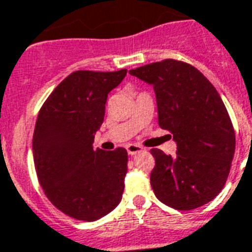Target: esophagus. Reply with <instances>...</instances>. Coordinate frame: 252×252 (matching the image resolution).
<instances>
[{
    "label": "esophagus",
    "mask_w": 252,
    "mask_h": 252,
    "mask_svg": "<svg viewBox=\"0 0 252 252\" xmlns=\"http://www.w3.org/2000/svg\"><path fill=\"white\" fill-rule=\"evenodd\" d=\"M144 148L140 147V145H136V144H128L126 145V152H128V155L130 156H133L136 153H140V152H143Z\"/></svg>",
    "instance_id": "1"
}]
</instances>
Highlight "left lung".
Here are the masks:
<instances>
[{"mask_svg":"<svg viewBox=\"0 0 252 252\" xmlns=\"http://www.w3.org/2000/svg\"><path fill=\"white\" fill-rule=\"evenodd\" d=\"M130 75L153 86L158 126L173 134L176 156L152 149L151 185L161 202L193 210L210 202L226 184L235 152V132L216 87L189 63L165 59Z\"/></svg>","mask_w":252,"mask_h":252,"instance_id":"8db88e82","label":"left lung"}]
</instances>
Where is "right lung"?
I'll use <instances>...</instances> for the list:
<instances>
[{
    "instance_id": "1",
    "label": "right lung",
    "mask_w": 252,
    "mask_h": 252,
    "mask_svg": "<svg viewBox=\"0 0 252 252\" xmlns=\"http://www.w3.org/2000/svg\"><path fill=\"white\" fill-rule=\"evenodd\" d=\"M126 70L75 71L58 84L38 113L32 136L36 176L50 202L75 220L92 222L122 201L128 153L94 149L108 94Z\"/></svg>"
}]
</instances>
